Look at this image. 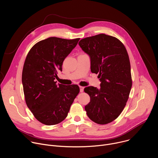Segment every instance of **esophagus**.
I'll return each mask as SVG.
<instances>
[{
	"label": "esophagus",
	"instance_id": "1",
	"mask_svg": "<svg viewBox=\"0 0 158 158\" xmlns=\"http://www.w3.org/2000/svg\"><path fill=\"white\" fill-rule=\"evenodd\" d=\"M79 88H80V92H81V93H82V92L84 91V87L80 86Z\"/></svg>",
	"mask_w": 158,
	"mask_h": 158
}]
</instances>
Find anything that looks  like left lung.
Returning a JSON list of instances; mask_svg holds the SVG:
<instances>
[{"mask_svg":"<svg viewBox=\"0 0 158 158\" xmlns=\"http://www.w3.org/2000/svg\"><path fill=\"white\" fill-rule=\"evenodd\" d=\"M91 59V71L99 74L101 88H84L90 96L85 106L89 119L99 124L115 120L123 110L132 87L131 65L124 44L104 34L86 37L79 42Z\"/></svg>","mask_w":158,"mask_h":158,"instance_id":"8db88e82","label":"left lung"}]
</instances>
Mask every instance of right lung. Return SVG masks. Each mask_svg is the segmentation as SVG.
<instances>
[{
  "mask_svg": "<svg viewBox=\"0 0 158 158\" xmlns=\"http://www.w3.org/2000/svg\"><path fill=\"white\" fill-rule=\"evenodd\" d=\"M79 39L49 37L36 43L27 55L22 74L25 100L44 124L55 125L64 120L79 93L77 85L57 84L54 81Z\"/></svg>",
  "mask_w": 158,
  "mask_h": 158,
  "instance_id": "add662e5",
  "label": "right lung"
}]
</instances>
